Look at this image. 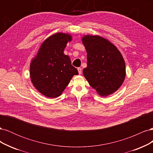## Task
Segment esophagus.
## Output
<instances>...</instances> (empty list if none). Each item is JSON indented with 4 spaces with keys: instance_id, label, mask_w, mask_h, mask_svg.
I'll list each match as a JSON object with an SVG mask.
<instances>
[{
    "instance_id": "obj_1",
    "label": "esophagus",
    "mask_w": 153,
    "mask_h": 153,
    "mask_svg": "<svg viewBox=\"0 0 153 153\" xmlns=\"http://www.w3.org/2000/svg\"><path fill=\"white\" fill-rule=\"evenodd\" d=\"M77 69H78V73H79L80 75H81L82 73V68H77Z\"/></svg>"
}]
</instances>
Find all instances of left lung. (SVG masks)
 Here are the masks:
<instances>
[{
    "label": "left lung",
    "mask_w": 153,
    "mask_h": 153,
    "mask_svg": "<svg viewBox=\"0 0 153 153\" xmlns=\"http://www.w3.org/2000/svg\"><path fill=\"white\" fill-rule=\"evenodd\" d=\"M82 41L87 59L83 75L99 95L108 96L114 93L126 77L122 54L114 44L100 36L85 35Z\"/></svg>",
    "instance_id": "8db88e82"
}]
</instances>
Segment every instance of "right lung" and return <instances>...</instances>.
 Returning a JSON list of instances; mask_svg holds the SVG:
<instances>
[{"mask_svg":"<svg viewBox=\"0 0 153 153\" xmlns=\"http://www.w3.org/2000/svg\"><path fill=\"white\" fill-rule=\"evenodd\" d=\"M72 40L69 34L57 32L46 39L30 64L32 84L40 93L50 98L61 95L77 69L71 65L68 55L64 53L68 42Z\"/></svg>","mask_w":153,"mask_h":153,"instance_id":"add662e5","label":"right lung"}]
</instances>
